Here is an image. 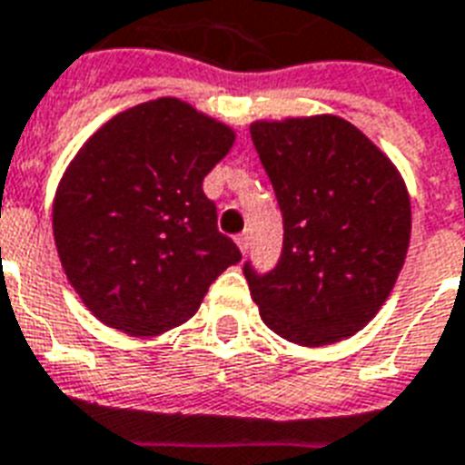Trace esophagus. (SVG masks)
<instances>
[{"instance_id": "obj_1", "label": "esophagus", "mask_w": 465, "mask_h": 465, "mask_svg": "<svg viewBox=\"0 0 465 465\" xmlns=\"http://www.w3.org/2000/svg\"><path fill=\"white\" fill-rule=\"evenodd\" d=\"M236 243H239L241 253H246V251H248V233H239V236H236Z\"/></svg>"}]
</instances>
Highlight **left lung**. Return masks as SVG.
Segmentation results:
<instances>
[{"label": "left lung", "instance_id": "1", "mask_svg": "<svg viewBox=\"0 0 465 465\" xmlns=\"http://www.w3.org/2000/svg\"><path fill=\"white\" fill-rule=\"evenodd\" d=\"M282 212V253L243 275L265 327L300 346L349 339L378 314L405 265L412 209L405 180L341 116L251 124Z\"/></svg>", "mask_w": 465, "mask_h": 465}]
</instances>
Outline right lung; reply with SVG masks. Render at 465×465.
I'll use <instances>...</instances> for the list:
<instances>
[{"label": "right lung", "mask_w": 465, "mask_h": 465, "mask_svg": "<svg viewBox=\"0 0 465 465\" xmlns=\"http://www.w3.org/2000/svg\"><path fill=\"white\" fill-rule=\"evenodd\" d=\"M187 102L131 106L87 138L53 200L60 263L84 307L131 336L185 324L241 261L202 180L233 146Z\"/></svg>", "instance_id": "1"}]
</instances>
